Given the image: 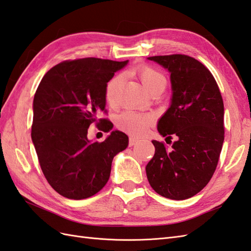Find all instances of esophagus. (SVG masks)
Instances as JSON below:
<instances>
[{
    "mask_svg": "<svg viewBox=\"0 0 251 251\" xmlns=\"http://www.w3.org/2000/svg\"><path fill=\"white\" fill-rule=\"evenodd\" d=\"M138 142H139V140H138V139L130 137V139H129V145H130V147H132V145H135V144H136V143H138Z\"/></svg>",
    "mask_w": 251,
    "mask_h": 251,
    "instance_id": "1",
    "label": "esophagus"
}]
</instances>
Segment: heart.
Instances as JSON below:
<instances>
[{
    "label": "heart",
    "mask_w": 251,
    "mask_h": 251,
    "mask_svg": "<svg viewBox=\"0 0 251 251\" xmlns=\"http://www.w3.org/2000/svg\"><path fill=\"white\" fill-rule=\"evenodd\" d=\"M131 75L137 77L141 81L144 89L147 90L150 94L155 90L165 89L166 86V78L158 69L153 66L142 64L136 68H133L130 72ZM122 83V77L119 75H113L110 79L104 89V97L106 100L110 104H114L118 100L120 87ZM153 124V118L151 115L140 114L132 111H126L118 120V126L127 132L131 133L132 136L141 137L147 133L150 126Z\"/></svg>",
    "instance_id": "obj_1"
}]
</instances>
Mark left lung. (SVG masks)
I'll return each instance as SVG.
<instances>
[{
	"instance_id": "obj_1",
	"label": "left lung",
	"mask_w": 251,
	"mask_h": 251,
	"mask_svg": "<svg viewBox=\"0 0 251 251\" xmlns=\"http://www.w3.org/2000/svg\"><path fill=\"white\" fill-rule=\"evenodd\" d=\"M171 73L172 101L158 122L162 137L177 141L169 151L153 140L155 154L147 165L157 194L185 200L205 187L216 170L225 139L224 101L216 80L201 62L185 54L150 56Z\"/></svg>"
}]
</instances>
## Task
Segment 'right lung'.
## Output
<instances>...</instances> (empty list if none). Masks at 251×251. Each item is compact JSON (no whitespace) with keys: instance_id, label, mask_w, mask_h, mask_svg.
<instances>
[{"instance_id":"1","label":"right lung","mask_w":251,"mask_h":251,"mask_svg":"<svg viewBox=\"0 0 251 251\" xmlns=\"http://www.w3.org/2000/svg\"><path fill=\"white\" fill-rule=\"evenodd\" d=\"M128 61L85 57L61 62L46 73L33 101L31 137L46 179L68 199H86L100 191L111 172L113 157L128 137L112 131L102 142H90L87 128L112 129L106 113L104 89Z\"/></svg>"}]
</instances>
